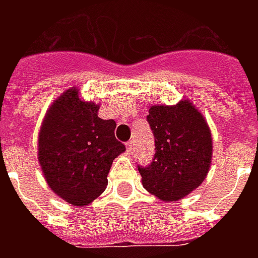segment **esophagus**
<instances>
[{"label":"esophagus","instance_id":"34e87169","mask_svg":"<svg viewBox=\"0 0 258 258\" xmlns=\"http://www.w3.org/2000/svg\"><path fill=\"white\" fill-rule=\"evenodd\" d=\"M133 151H134V142H133V141H128V142H127V152L131 153Z\"/></svg>","mask_w":258,"mask_h":258}]
</instances>
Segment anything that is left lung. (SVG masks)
Returning <instances> with one entry per match:
<instances>
[{"instance_id":"obj_1","label":"left lung","mask_w":258,"mask_h":258,"mask_svg":"<svg viewBox=\"0 0 258 258\" xmlns=\"http://www.w3.org/2000/svg\"><path fill=\"white\" fill-rule=\"evenodd\" d=\"M146 120L155 135L151 164L138 166L142 185L164 202H175L196 189L209 173L211 134L202 113L188 101L157 105Z\"/></svg>"}]
</instances>
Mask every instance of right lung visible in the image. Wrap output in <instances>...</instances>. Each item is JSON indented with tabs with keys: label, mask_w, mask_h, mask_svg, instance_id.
I'll return each instance as SVG.
<instances>
[{
	"label": "right lung",
	"mask_w": 258,
	"mask_h": 258,
	"mask_svg": "<svg viewBox=\"0 0 258 258\" xmlns=\"http://www.w3.org/2000/svg\"><path fill=\"white\" fill-rule=\"evenodd\" d=\"M70 88L49 107L38 135V160L48 185L73 206H87L106 189L113 160L125 151L114 120Z\"/></svg>",
	"instance_id": "right-lung-1"
}]
</instances>
